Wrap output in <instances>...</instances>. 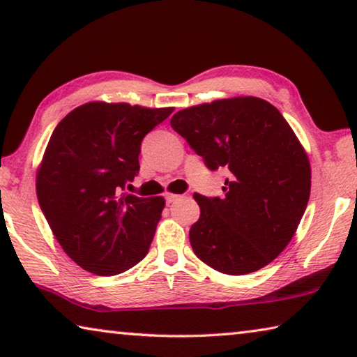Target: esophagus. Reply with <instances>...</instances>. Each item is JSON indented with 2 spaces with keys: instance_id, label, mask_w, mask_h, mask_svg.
Here are the masks:
<instances>
[{
  "instance_id": "1",
  "label": "esophagus",
  "mask_w": 357,
  "mask_h": 357,
  "mask_svg": "<svg viewBox=\"0 0 357 357\" xmlns=\"http://www.w3.org/2000/svg\"><path fill=\"white\" fill-rule=\"evenodd\" d=\"M180 197H182V196H180V195L167 193V195H166V202H167V204H172V202H177V201L180 199Z\"/></svg>"
}]
</instances>
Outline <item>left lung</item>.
Here are the masks:
<instances>
[{
	"label": "left lung",
	"instance_id": "1",
	"mask_svg": "<svg viewBox=\"0 0 357 357\" xmlns=\"http://www.w3.org/2000/svg\"><path fill=\"white\" fill-rule=\"evenodd\" d=\"M171 126L211 171L229 174L223 197L193 196L201 209L190 229L197 259L231 276L266 266L294 238L310 199V160L292 128L259 97L180 109Z\"/></svg>",
	"mask_w": 357,
	"mask_h": 357
}]
</instances>
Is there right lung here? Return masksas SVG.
Instances as JSON below:
<instances>
[{"label":"right lung","instance_id":"right-lung-1","mask_svg":"<svg viewBox=\"0 0 357 357\" xmlns=\"http://www.w3.org/2000/svg\"><path fill=\"white\" fill-rule=\"evenodd\" d=\"M174 108L89 102L70 112L49 139L36 174L38 202L71 260L114 276L145 259L164 197L124 193L140 171L144 137Z\"/></svg>","mask_w":357,"mask_h":357}]
</instances>
